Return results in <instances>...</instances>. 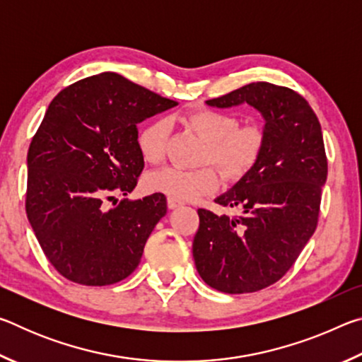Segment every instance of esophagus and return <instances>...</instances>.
Wrapping results in <instances>:
<instances>
[{
	"instance_id": "obj_1",
	"label": "esophagus",
	"mask_w": 362,
	"mask_h": 362,
	"mask_svg": "<svg viewBox=\"0 0 362 362\" xmlns=\"http://www.w3.org/2000/svg\"><path fill=\"white\" fill-rule=\"evenodd\" d=\"M182 204H183V203H182V201H179V199L170 198V196L168 198V207H169V209H175V207H179V206H182Z\"/></svg>"
}]
</instances>
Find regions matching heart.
<instances>
[{"instance_id":"b5f03b06","label":"heart","mask_w":362,"mask_h":362,"mask_svg":"<svg viewBox=\"0 0 362 362\" xmlns=\"http://www.w3.org/2000/svg\"><path fill=\"white\" fill-rule=\"evenodd\" d=\"M183 121L206 142L203 163L216 164L225 179H241L262 156L265 132L257 124L238 126L240 121L233 113L199 108L187 113ZM169 129L168 118H156L139 132L137 145L146 163L156 164L161 161ZM217 187L218 175L211 166L198 169L168 166L153 170L145 177V188L148 192L164 193L179 201L198 199L216 192Z\"/></svg>"}]
</instances>
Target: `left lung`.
Returning a JSON list of instances; mask_svg holds the SVG:
<instances>
[{
    "label": "left lung",
    "mask_w": 362,
    "mask_h": 362,
    "mask_svg": "<svg viewBox=\"0 0 362 362\" xmlns=\"http://www.w3.org/2000/svg\"><path fill=\"white\" fill-rule=\"evenodd\" d=\"M249 103L265 118V146L255 166L216 203L243 216L198 209L193 259L199 276L225 293L257 292L289 272L320 218L327 158L321 124L302 95L284 86L250 83L206 103Z\"/></svg>",
    "instance_id": "1"
}]
</instances>
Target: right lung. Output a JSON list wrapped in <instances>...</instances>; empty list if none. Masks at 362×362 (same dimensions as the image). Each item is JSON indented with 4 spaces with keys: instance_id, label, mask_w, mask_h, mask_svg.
<instances>
[{
    "instance_id": "right-lung-1",
    "label": "right lung",
    "mask_w": 362,
    "mask_h": 362,
    "mask_svg": "<svg viewBox=\"0 0 362 362\" xmlns=\"http://www.w3.org/2000/svg\"><path fill=\"white\" fill-rule=\"evenodd\" d=\"M175 105L112 71L79 79L49 103L27 155L25 211L64 278L108 286L139 267L166 196H116L131 193L144 170L137 124Z\"/></svg>"
}]
</instances>
